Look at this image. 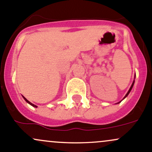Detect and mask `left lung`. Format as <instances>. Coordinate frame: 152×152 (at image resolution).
Listing matches in <instances>:
<instances>
[{
	"mask_svg": "<svg viewBox=\"0 0 152 152\" xmlns=\"http://www.w3.org/2000/svg\"><path fill=\"white\" fill-rule=\"evenodd\" d=\"M134 82H133L132 85H131V86L130 89H129V91H128V93H126V95H125V97H124V98H126V97L128 96V95H129V93H130V92H131V89H132L133 86H134ZM119 103H120V102H119Z\"/></svg>",
	"mask_w": 152,
	"mask_h": 152,
	"instance_id": "left-lung-1",
	"label": "left lung"
}]
</instances>
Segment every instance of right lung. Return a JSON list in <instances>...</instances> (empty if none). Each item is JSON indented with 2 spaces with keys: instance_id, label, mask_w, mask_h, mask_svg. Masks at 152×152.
<instances>
[{
  "instance_id": "obj_1",
  "label": "right lung",
  "mask_w": 152,
  "mask_h": 152,
  "mask_svg": "<svg viewBox=\"0 0 152 152\" xmlns=\"http://www.w3.org/2000/svg\"><path fill=\"white\" fill-rule=\"evenodd\" d=\"M23 98H24V100H26V102H27V103H29L31 105H32V106H33V107H35V108H37V105H34V104H32L31 103V102H29V101H28V100H27V99H26V98H24V97H23Z\"/></svg>"
}]
</instances>
